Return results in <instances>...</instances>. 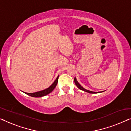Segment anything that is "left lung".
<instances>
[{
  "label": "left lung",
  "instance_id": "left-lung-1",
  "mask_svg": "<svg viewBox=\"0 0 131 131\" xmlns=\"http://www.w3.org/2000/svg\"><path fill=\"white\" fill-rule=\"evenodd\" d=\"M74 83L75 84H76V85L77 87H78L80 90H83V91H84L87 92H88V93H90V94H97V93H100V92H93V91H89V90H87L85 89V88H84L80 84L78 81H77V80L76 79V77H74Z\"/></svg>",
  "mask_w": 131,
  "mask_h": 131
}]
</instances>
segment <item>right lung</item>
<instances>
[{"label":"right lung","instance_id":"add662e5","mask_svg":"<svg viewBox=\"0 0 131 131\" xmlns=\"http://www.w3.org/2000/svg\"><path fill=\"white\" fill-rule=\"evenodd\" d=\"M58 77L59 76L57 77V79H55V81L53 83V84L50 86V87L46 88L45 90L40 91L36 92L34 93H27V92H24L25 93V94H27L28 95H29L30 96L35 97H42V96H46V95L50 94V92H51L52 91L54 90L55 87H56L57 84L58 83Z\"/></svg>","mask_w":131,"mask_h":131}]
</instances>
